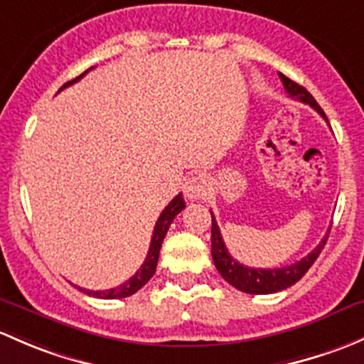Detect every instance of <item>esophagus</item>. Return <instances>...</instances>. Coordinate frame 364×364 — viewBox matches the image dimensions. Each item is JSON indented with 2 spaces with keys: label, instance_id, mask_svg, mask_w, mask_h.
I'll return each instance as SVG.
<instances>
[{
  "label": "esophagus",
  "instance_id": "1",
  "mask_svg": "<svg viewBox=\"0 0 364 364\" xmlns=\"http://www.w3.org/2000/svg\"><path fill=\"white\" fill-rule=\"evenodd\" d=\"M183 193H186L187 200L191 201L203 200L208 193V181L203 175H193L183 186Z\"/></svg>",
  "mask_w": 364,
  "mask_h": 364
}]
</instances>
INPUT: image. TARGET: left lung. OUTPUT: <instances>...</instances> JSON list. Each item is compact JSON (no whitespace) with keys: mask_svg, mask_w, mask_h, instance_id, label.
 Wrapping results in <instances>:
<instances>
[{"mask_svg":"<svg viewBox=\"0 0 364 364\" xmlns=\"http://www.w3.org/2000/svg\"><path fill=\"white\" fill-rule=\"evenodd\" d=\"M280 80H282L284 87H286V92L291 96V98L301 101V103L310 105L321 117L326 119L328 122V117L322 112V108L317 105V101L314 100V96L306 91L303 85L296 84V82L287 78L286 75L279 73ZM212 213V212H210ZM329 233V231H328ZM328 233L326 237L321 240L319 245L309 254V256L303 257L301 261L298 263L289 264V266H282V268H250V266H243L242 263H238L237 259L231 257V254L228 252L226 245H224L223 235H220L219 226H217V220L212 213V257H213V264H215L217 272L223 275V279L226 282H230L231 286L237 287L238 291L242 293H249V294H272V293H279V291L287 289L293 284L298 282L309 268L316 263V259L319 257L321 250L324 249L326 242H328Z\"/></svg>","mask_w":364,"mask_h":364,"instance_id":"obj_1","label":"left lung"}]
</instances>
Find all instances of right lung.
<instances>
[{
    "instance_id": "1",
    "label": "right lung",
    "mask_w": 364,
    "mask_h": 364,
    "mask_svg": "<svg viewBox=\"0 0 364 364\" xmlns=\"http://www.w3.org/2000/svg\"><path fill=\"white\" fill-rule=\"evenodd\" d=\"M89 70H92V68H89ZM87 71H84L82 75H78V77L73 78V80L66 82V84L63 85L59 91H63L65 87H68V85L75 84L77 80H80V78L84 77ZM183 208H186V201H183L182 194H177V196H175L173 200L168 203V207L161 212L159 219H157V223L154 226V233H152L151 247H149L147 257H145L144 264L140 266V269H138V272L134 273L129 280H126V282L121 284V286L114 287V289H107V291H89V289H84V287H78V286H75V287H77L78 291H82V293L95 296V298H101V299L126 298V296L134 294L138 289H141V287H144L145 284L152 279V275L156 273V266H157V259H159V250H161V245H163V240H164V237H166L168 230H170V224L173 223L175 217H177Z\"/></svg>"
}]
</instances>
